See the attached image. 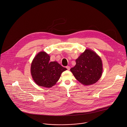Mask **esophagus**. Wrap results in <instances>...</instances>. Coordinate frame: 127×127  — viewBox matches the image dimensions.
<instances>
[{
	"label": "esophagus",
	"mask_w": 127,
	"mask_h": 127,
	"mask_svg": "<svg viewBox=\"0 0 127 127\" xmlns=\"http://www.w3.org/2000/svg\"><path fill=\"white\" fill-rule=\"evenodd\" d=\"M66 68H67V69L68 70H69L70 69V67L69 66H66Z\"/></svg>",
	"instance_id": "34e87169"
}]
</instances>
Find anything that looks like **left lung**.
Masks as SVG:
<instances>
[{
    "label": "left lung",
    "instance_id": "obj_1",
    "mask_svg": "<svg viewBox=\"0 0 127 127\" xmlns=\"http://www.w3.org/2000/svg\"><path fill=\"white\" fill-rule=\"evenodd\" d=\"M76 62L75 66L70 71L82 84L91 85L101 78L103 70L102 61L94 51L86 49L76 60Z\"/></svg>",
    "mask_w": 127,
    "mask_h": 127
}]
</instances>
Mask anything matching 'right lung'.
<instances>
[{
    "instance_id": "add662e5",
    "label": "right lung",
    "mask_w": 127,
    "mask_h": 127,
    "mask_svg": "<svg viewBox=\"0 0 127 127\" xmlns=\"http://www.w3.org/2000/svg\"><path fill=\"white\" fill-rule=\"evenodd\" d=\"M50 56L41 51L33 59L31 67L33 80L40 86L50 88L55 85L61 74L67 69L57 62H49Z\"/></svg>"
}]
</instances>
